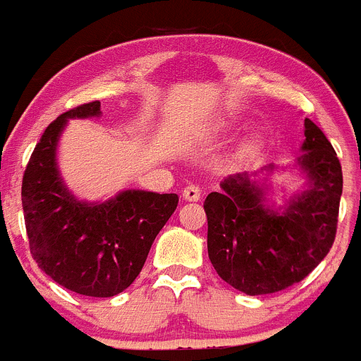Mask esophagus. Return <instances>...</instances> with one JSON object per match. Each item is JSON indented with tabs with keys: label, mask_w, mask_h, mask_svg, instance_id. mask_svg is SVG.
<instances>
[{
	"label": "esophagus",
	"mask_w": 361,
	"mask_h": 361,
	"mask_svg": "<svg viewBox=\"0 0 361 361\" xmlns=\"http://www.w3.org/2000/svg\"><path fill=\"white\" fill-rule=\"evenodd\" d=\"M201 194H203V190H201L200 185L190 183L183 188V200L185 201H197L201 197Z\"/></svg>",
	"instance_id": "obj_1"
}]
</instances>
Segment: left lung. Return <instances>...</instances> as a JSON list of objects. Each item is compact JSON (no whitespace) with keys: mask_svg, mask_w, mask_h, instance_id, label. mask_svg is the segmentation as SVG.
Returning <instances> with one entry per match:
<instances>
[{"mask_svg":"<svg viewBox=\"0 0 361 361\" xmlns=\"http://www.w3.org/2000/svg\"><path fill=\"white\" fill-rule=\"evenodd\" d=\"M298 165L310 185L282 209L266 203L264 188L246 174L221 181L203 203L209 259L221 279L246 295L297 284L329 253L338 225L342 165L322 129L306 118ZM264 171L271 173L274 165Z\"/></svg>","mask_w":361,"mask_h":361,"instance_id":"1","label":"left lung"}]
</instances>
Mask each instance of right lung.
I'll return each mask as SVG.
<instances>
[{
  "instance_id": "right-lung-1",
  "label": "right lung",
  "mask_w": 361,
  "mask_h": 361,
  "mask_svg": "<svg viewBox=\"0 0 361 361\" xmlns=\"http://www.w3.org/2000/svg\"><path fill=\"white\" fill-rule=\"evenodd\" d=\"M100 115V102L63 113L44 129L21 185L30 253L57 284L86 297H115L144 268L158 232L178 207L176 194L124 190L104 203L68 192L55 151L68 118Z\"/></svg>"
}]
</instances>
